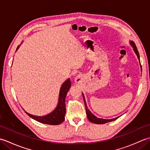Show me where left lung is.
<instances>
[{
  "instance_id": "left-lung-1",
  "label": "left lung",
  "mask_w": 150,
  "mask_h": 150,
  "mask_svg": "<svg viewBox=\"0 0 150 150\" xmlns=\"http://www.w3.org/2000/svg\"><path fill=\"white\" fill-rule=\"evenodd\" d=\"M131 44H132V46L133 47V49H134V51H135V52L136 53L137 55L138 59L140 60L139 53V52H138V50H137V48L135 42H133V41H132ZM82 96H83V98H84V104H85V107H86V111L88 119L90 121V122H93V123H95V124H105V123L111 122V121H113V120H116L117 119H118V117L115 118V119H109V120H108V119H98V118H97V117H95L94 115L92 114L91 111L88 110V106H87V104H86V103L84 96L83 94H82Z\"/></svg>"
}]
</instances>
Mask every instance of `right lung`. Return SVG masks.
<instances>
[{
    "label": "right lung",
    "mask_w": 150,
    "mask_h": 150,
    "mask_svg": "<svg viewBox=\"0 0 150 150\" xmlns=\"http://www.w3.org/2000/svg\"><path fill=\"white\" fill-rule=\"evenodd\" d=\"M18 47V46L17 47V50ZM71 81H70L69 79H68L65 82H64L60 90L58 105H57L56 109L52 113L43 117L34 116L33 115L26 112V114L32 119L43 124H50V125H58V124L62 123L64 120V116L66 114V97L67 93L71 87Z\"/></svg>",
    "instance_id": "obj_1"
}]
</instances>
